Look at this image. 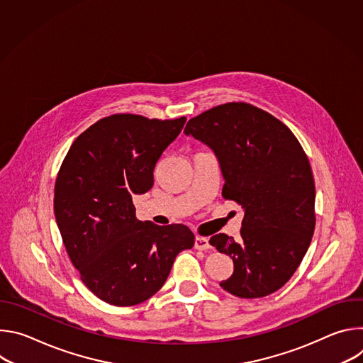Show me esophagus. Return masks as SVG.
Segmentation results:
<instances>
[{"label": "esophagus", "instance_id": "1", "mask_svg": "<svg viewBox=\"0 0 363 363\" xmlns=\"http://www.w3.org/2000/svg\"><path fill=\"white\" fill-rule=\"evenodd\" d=\"M195 248L196 250H210L211 248V244H210V240L206 237H196L195 238Z\"/></svg>", "mask_w": 363, "mask_h": 363}]
</instances>
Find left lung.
<instances>
[{
  "mask_svg": "<svg viewBox=\"0 0 363 363\" xmlns=\"http://www.w3.org/2000/svg\"><path fill=\"white\" fill-rule=\"evenodd\" d=\"M184 132L214 150L223 196L244 210L238 240L210 238L234 263L220 286L241 298L277 291L300 266L316 225L315 179L301 145L283 122L244 101L205 111Z\"/></svg>",
  "mask_w": 363,
  "mask_h": 363,
  "instance_id": "left-lung-1",
  "label": "left lung"
}]
</instances>
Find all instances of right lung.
Segmentation results:
<instances>
[{
  "label": "right lung",
  "instance_id": "right-lung-1",
  "mask_svg": "<svg viewBox=\"0 0 363 363\" xmlns=\"http://www.w3.org/2000/svg\"><path fill=\"white\" fill-rule=\"evenodd\" d=\"M185 121L103 118L77 136L60 167L55 216L65 247L86 287L109 304L152 297L195 242L186 225L139 221L132 202L152 188L155 165Z\"/></svg>",
  "mask_w": 363,
  "mask_h": 363
}]
</instances>
